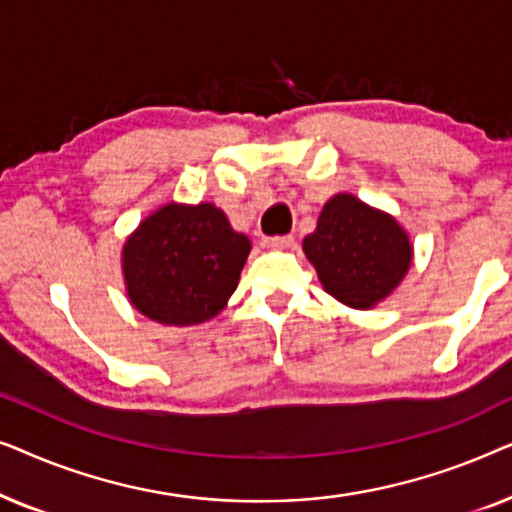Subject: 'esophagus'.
I'll return each mask as SVG.
<instances>
[{
	"label": "esophagus",
	"instance_id": "34e87169",
	"mask_svg": "<svg viewBox=\"0 0 512 512\" xmlns=\"http://www.w3.org/2000/svg\"><path fill=\"white\" fill-rule=\"evenodd\" d=\"M265 247H270V249H291L293 247V235L265 237Z\"/></svg>",
	"mask_w": 512,
	"mask_h": 512
}]
</instances>
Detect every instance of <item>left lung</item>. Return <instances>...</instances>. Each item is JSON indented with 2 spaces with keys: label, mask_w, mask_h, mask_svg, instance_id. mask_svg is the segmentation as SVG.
<instances>
[{
  "label": "left lung",
  "mask_w": 512,
  "mask_h": 512,
  "mask_svg": "<svg viewBox=\"0 0 512 512\" xmlns=\"http://www.w3.org/2000/svg\"><path fill=\"white\" fill-rule=\"evenodd\" d=\"M324 289L349 307H373L401 284L412 261L403 228L354 195H335L303 240Z\"/></svg>",
  "instance_id": "8db88e82"
}]
</instances>
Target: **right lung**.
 Returning <instances> with one entry per match:
<instances>
[{
    "label": "right lung",
    "mask_w": 512,
    "mask_h": 512,
    "mask_svg": "<svg viewBox=\"0 0 512 512\" xmlns=\"http://www.w3.org/2000/svg\"><path fill=\"white\" fill-rule=\"evenodd\" d=\"M251 249L219 207L165 205L123 247L132 305L167 326H191L226 307Z\"/></svg>",
    "instance_id": "add662e5"
}]
</instances>
